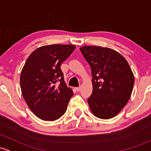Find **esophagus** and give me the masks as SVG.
<instances>
[{"mask_svg": "<svg viewBox=\"0 0 151 151\" xmlns=\"http://www.w3.org/2000/svg\"><path fill=\"white\" fill-rule=\"evenodd\" d=\"M75 90H77V92H80V90H81V88H80V87H79V88H75Z\"/></svg>", "mask_w": 151, "mask_h": 151, "instance_id": "34e87169", "label": "esophagus"}]
</instances>
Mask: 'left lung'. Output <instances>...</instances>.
<instances>
[{
  "mask_svg": "<svg viewBox=\"0 0 151 151\" xmlns=\"http://www.w3.org/2000/svg\"><path fill=\"white\" fill-rule=\"evenodd\" d=\"M80 49L91 68L90 110L98 118H113L126 106L132 92L134 77L129 63L109 47L85 45Z\"/></svg>",
  "mask_w": 151,
  "mask_h": 151,
  "instance_id": "obj_1",
  "label": "left lung"
}]
</instances>
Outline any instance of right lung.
<instances>
[{
  "instance_id": "1",
  "label": "right lung",
  "mask_w": 151,
  "mask_h": 151,
  "mask_svg": "<svg viewBox=\"0 0 151 151\" xmlns=\"http://www.w3.org/2000/svg\"><path fill=\"white\" fill-rule=\"evenodd\" d=\"M75 47L61 44L41 46L29 55L22 68V96L40 119L55 121L66 112L73 91L66 86L60 66Z\"/></svg>"
}]
</instances>
